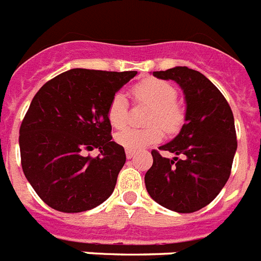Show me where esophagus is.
<instances>
[{
	"label": "esophagus",
	"instance_id": "esophagus-1",
	"mask_svg": "<svg viewBox=\"0 0 261 261\" xmlns=\"http://www.w3.org/2000/svg\"><path fill=\"white\" fill-rule=\"evenodd\" d=\"M125 153H126V158H128V159H130V158H133V156H135V151H130V149H126V151H125Z\"/></svg>",
	"mask_w": 261,
	"mask_h": 261
}]
</instances>
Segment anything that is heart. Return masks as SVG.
<instances>
[{"label":"heart","mask_w":261,"mask_h":261,"mask_svg":"<svg viewBox=\"0 0 261 261\" xmlns=\"http://www.w3.org/2000/svg\"><path fill=\"white\" fill-rule=\"evenodd\" d=\"M135 101L151 105L147 122L152 124L147 128H124L116 133V141L121 147L137 151L147 147L148 144L162 140L164 132L162 124L167 130H176L182 125L185 113L182 106L176 102V89L170 82L158 78H145L132 87ZM108 120L114 128L124 126L128 120V101L121 91L112 97L108 109Z\"/></svg>","instance_id":"b5f03b06"}]
</instances>
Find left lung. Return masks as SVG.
<instances>
[{"mask_svg": "<svg viewBox=\"0 0 261 261\" xmlns=\"http://www.w3.org/2000/svg\"><path fill=\"white\" fill-rule=\"evenodd\" d=\"M172 79L186 98V122L174 140L159 147L176 155L167 159L152 149L153 164L145 174L152 199L178 213L205 207L228 182L237 149L234 118L228 101L199 71L174 67L153 71Z\"/></svg>", "mask_w": 261, "mask_h": 261, "instance_id": "1", "label": "left lung"}]
</instances>
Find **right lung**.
Segmentation results:
<instances>
[{
  "label": "right lung",
  "mask_w": 261,
  "mask_h": 261,
  "mask_svg": "<svg viewBox=\"0 0 261 261\" xmlns=\"http://www.w3.org/2000/svg\"><path fill=\"white\" fill-rule=\"evenodd\" d=\"M137 71L72 68L44 83L20 126L25 178L49 207L81 213L112 195L126 156L106 109ZM94 147L97 158L86 155Z\"/></svg>",
  "instance_id": "right-lung-1"
}]
</instances>
